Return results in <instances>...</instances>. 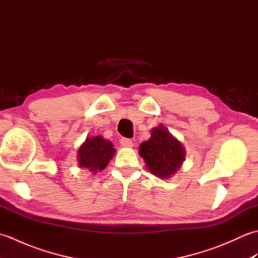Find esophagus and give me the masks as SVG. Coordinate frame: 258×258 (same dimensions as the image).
<instances>
[{
	"mask_svg": "<svg viewBox=\"0 0 258 258\" xmlns=\"http://www.w3.org/2000/svg\"><path fill=\"white\" fill-rule=\"evenodd\" d=\"M120 145L123 147H133V142L130 139H120Z\"/></svg>",
	"mask_w": 258,
	"mask_h": 258,
	"instance_id": "1",
	"label": "esophagus"
}]
</instances>
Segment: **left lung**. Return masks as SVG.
<instances>
[{
	"label": "left lung",
	"instance_id": "1",
	"mask_svg": "<svg viewBox=\"0 0 258 258\" xmlns=\"http://www.w3.org/2000/svg\"><path fill=\"white\" fill-rule=\"evenodd\" d=\"M140 155L144 158L149 171L160 178H169L185 161V150L163 125L151 132V138L141 144Z\"/></svg>",
	"mask_w": 258,
	"mask_h": 258
}]
</instances>
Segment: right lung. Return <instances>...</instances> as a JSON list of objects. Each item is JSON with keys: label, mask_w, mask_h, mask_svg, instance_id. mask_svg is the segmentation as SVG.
Instances as JSON below:
<instances>
[{"label": "right lung", "mask_w": 258, "mask_h": 258, "mask_svg": "<svg viewBox=\"0 0 258 258\" xmlns=\"http://www.w3.org/2000/svg\"><path fill=\"white\" fill-rule=\"evenodd\" d=\"M115 154L112 142L104 140L102 136L87 138L78 152L80 167L96 174L107 166L108 162Z\"/></svg>", "instance_id": "add662e5"}]
</instances>
